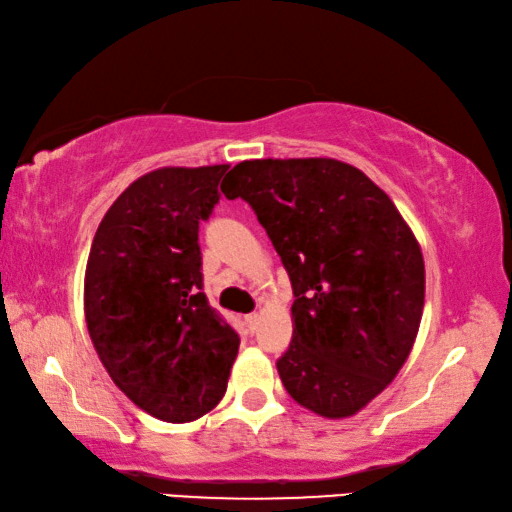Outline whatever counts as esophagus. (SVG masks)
Instances as JSON below:
<instances>
[{
	"mask_svg": "<svg viewBox=\"0 0 512 512\" xmlns=\"http://www.w3.org/2000/svg\"><path fill=\"white\" fill-rule=\"evenodd\" d=\"M259 321H262V316H259L257 312H255V314H248V316H246V323H248V328H250V330H253V332L257 330V326H259Z\"/></svg>",
	"mask_w": 512,
	"mask_h": 512,
	"instance_id": "34e87169",
	"label": "esophagus"
}]
</instances>
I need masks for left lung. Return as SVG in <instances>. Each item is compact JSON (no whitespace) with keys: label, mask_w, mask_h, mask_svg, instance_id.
Masks as SVG:
<instances>
[{"label":"left lung","mask_w":512,"mask_h":512,"mask_svg":"<svg viewBox=\"0 0 512 512\" xmlns=\"http://www.w3.org/2000/svg\"><path fill=\"white\" fill-rule=\"evenodd\" d=\"M223 193L255 209L294 289L282 385L319 417L358 415L415 346L426 291L415 232L360 168L330 157L241 161Z\"/></svg>","instance_id":"obj_1"}]
</instances>
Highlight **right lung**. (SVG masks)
Segmentation results:
<instances>
[{
    "label": "right lung",
    "mask_w": 512,
    "mask_h": 512,
    "mask_svg": "<svg viewBox=\"0 0 512 512\" xmlns=\"http://www.w3.org/2000/svg\"><path fill=\"white\" fill-rule=\"evenodd\" d=\"M227 164L164 166L134 180L97 227L84 275L86 328L116 387L168 424L214 410L239 335L202 294L198 225Z\"/></svg>",
    "instance_id": "right-lung-1"
}]
</instances>
